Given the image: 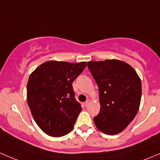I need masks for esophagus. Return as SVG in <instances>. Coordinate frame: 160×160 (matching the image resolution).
Returning a JSON list of instances; mask_svg holds the SVG:
<instances>
[{
	"label": "esophagus",
	"instance_id": "34e87169",
	"mask_svg": "<svg viewBox=\"0 0 160 160\" xmlns=\"http://www.w3.org/2000/svg\"><path fill=\"white\" fill-rule=\"evenodd\" d=\"M90 102H91V100H90L89 98H88V99H87V101L85 102V107L88 106V105H89Z\"/></svg>",
	"mask_w": 160,
	"mask_h": 160
}]
</instances>
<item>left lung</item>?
Instances as JSON below:
<instances>
[{
	"mask_svg": "<svg viewBox=\"0 0 160 160\" xmlns=\"http://www.w3.org/2000/svg\"><path fill=\"white\" fill-rule=\"evenodd\" d=\"M99 91L100 112L94 118L98 130L107 135L123 131L139 108L141 80L131 65L117 59L88 62Z\"/></svg>",
	"mask_w": 160,
	"mask_h": 160,
	"instance_id": "obj_1",
	"label": "left lung"
}]
</instances>
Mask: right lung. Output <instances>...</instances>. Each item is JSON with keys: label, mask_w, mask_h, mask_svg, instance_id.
<instances>
[{"label": "right lung", "mask_w": 160, "mask_h": 160, "mask_svg": "<svg viewBox=\"0 0 160 160\" xmlns=\"http://www.w3.org/2000/svg\"><path fill=\"white\" fill-rule=\"evenodd\" d=\"M85 62L48 61L31 72L27 85V101L41 129L61 137L73 129L81 105L75 98L72 83L86 67Z\"/></svg>", "instance_id": "add662e5"}]
</instances>
